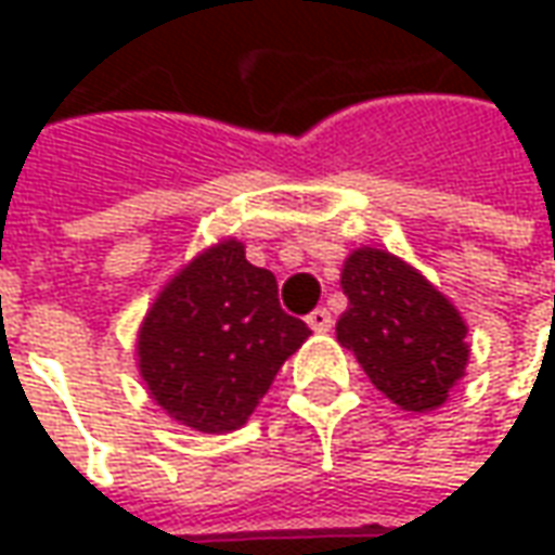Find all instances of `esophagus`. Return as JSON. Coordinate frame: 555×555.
<instances>
[{
	"mask_svg": "<svg viewBox=\"0 0 555 555\" xmlns=\"http://www.w3.org/2000/svg\"><path fill=\"white\" fill-rule=\"evenodd\" d=\"M306 324L312 326L314 333H326V330L333 326V314L326 312V309H314V312L306 318Z\"/></svg>",
	"mask_w": 555,
	"mask_h": 555,
	"instance_id": "esophagus-1",
	"label": "esophagus"
}]
</instances>
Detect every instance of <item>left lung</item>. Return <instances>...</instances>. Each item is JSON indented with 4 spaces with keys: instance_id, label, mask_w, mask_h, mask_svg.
Wrapping results in <instances>:
<instances>
[{
    "instance_id": "8db88e82",
    "label": "left lung",
    "mask_w": 555,
    "mask_h": 555,
    "mask_svg": "<svg viewBox=\"0 0 555 555\" xmlns=\"http://www.w3.org/2000/svg\"><path fill=\"white\" fill-rule=\"evenodd\" d=\"M348 309L338 318L341 348L353 350L380 392L398 408H440L464 377L466 326L452 302L413 267L380 249H357L341 270Z\"/></svg>"
}]
</instances>
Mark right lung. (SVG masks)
<instances>
[{
  "label": "right lung",
  "mask_w": 555,
  "mask_h": 555,
  "mask_svg": "<svg viewBox=\"0 0 555 555\" xmlns=\"http://www.w3.org/2000/svg\"><path fill=\"white\" fill-rule=\"evenodd\" d=\"M279 306L276 276L225 241L171 279L139 333V372L159 408L205 434L241 428L309 338Z\"/></svg>",
  "instance_id": "1"
}]
</instances>
